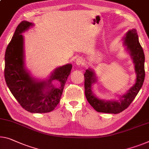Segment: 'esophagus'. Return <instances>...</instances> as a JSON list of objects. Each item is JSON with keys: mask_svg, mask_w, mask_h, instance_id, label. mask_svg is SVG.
Masks as SVG:
<instances>
[{"mask_svg": "<svg viewBox=\"0 0 149 149\" xmlns=\"http://www.w3.org/2000/svg\"><path fill=\"white\" fill-rule=\"evenodd\" d=\"M84 63V59L82 58V57H78V58L76 59V61H75V63H76V65L78 66H82L83 65Z\"/></svg>", "mask_w": 149, "mask_h": 149, "instance_id": "1", "label": "esophagus"}]
</instances>
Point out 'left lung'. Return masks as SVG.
I'll return each instance as SVG.
<instances>
[{"label":"left lung","instance_id":"1","mask_svg":"<svg viewBox=\"0 0 149 149\" xmlns=\"http://www.w3.org/2000/svg\"><path fill=\"white\" fill-rule=\"evenodd\" d=\"M123 45L131 56L136 74L135 83L125 94L120 95L118 100H103L95 96L92 91L93 84L97 82L95 71L88 68L84 72V90L88 102L97 112L118 114L129 106L143 86L145 80V54L140 42L136 30H129L123 38Z\"/></svg>","mask_w":149,"mask_h":149}]
</instances>
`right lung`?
I'll return each mask as SVG.
<instances>
[{
    "label": "right lung",
    "instance_id": "add662e5",
    "mask_svg": "<svg viewBox=\"0 0 149 149\" xmlns=\"http://www.w3.org/2000/svg\"><path fill=\"white\" fill-rule=\"evenodd\" d=\"M33 25L23 20L16 29L6 49L4 78L9 90L22 108L33 113H49L60 102L72 65L56 68L46 80H38L31 76L25 67L24 38L21 34ZM53 80L60 82V88L54 86Z\"/></svg>",
    "mask_w": 149,
    "mask_h": 149
}]
</instances>
